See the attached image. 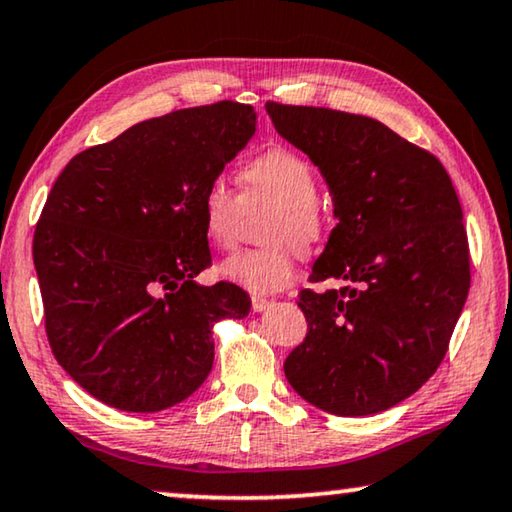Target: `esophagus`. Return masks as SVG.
Listing matches in <instances>:
<instances>
[{
  "instance_id": "1",
  "label": "esophagus",
  "mask_w": 512,
  "mask_h": 512,
  "mask_svg": "<svg viewBox=\"0 0 512 512\" xmlns=\"http://www.w3.org/2000/svg\"><path fill=\"white\" fill-rule=\"evenodd\" d=\"M272 306L270 300H265V297H251V309H254L256 313L261 311H267Z\"/></svg>"
}]
</instances>
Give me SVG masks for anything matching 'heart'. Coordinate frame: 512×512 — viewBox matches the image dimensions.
Here are the masks:
<instances>
[{
  "label": "heart",
  "instance_id": "1",
  "mask_svg": "<svg viewBox=\"0 0 512 512\" xmlns=\"http://www.w3.org/2000/svg\"><path fill=\"white\" fill-rule=\"evenodd\" d=\"M245 194H235L224 178H212L201 192V224L208 240L219 249L233 247L245 208L267 201L277 212L267 217L261 249L238 251L222 261L219 272L235 286L254 295H270L286 288L297 270V244L316 249L327 235V222L316 206L318 180L300 155L274 148L245 164ZM296 244L293 246L292 242Z\"/></svg>",
  "mask_w": 512,
  "mask_h": 512
}]
</instances>
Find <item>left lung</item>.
<instances>
[{
  "label": "left lung",
  "instance_id": "1",
  "mask_svg": "<svg viewBox=\"0 0 512 512\" xmlns=\"http://www.w3.org/2000/svg\"><path fill=\"white\" fill-rule=\"evenodd\" d=\"M274 130L320 169L338 224L302 290L306 338L283 373L336 416L389 410L428 382L469 293L462 208L435 155L368 116L267 102Z\"/></svg>",
  "mask_w": 512,
  "mask_h": 512
}]
</instances>
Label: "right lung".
Returning a JSON list of instances; mask_svg holds the SVG:
<instances>
[{
  "mask_svg": "<svg viewBox=\"0 0 512 512\" xmlns=\"http://www.w3.org/2000/svg\"><path fill=\"white\" fill-rule=\"evenodd\" d=\"M254 132L240 102L180 109L75 155L47 194L34 235L47 341L100 403H183L212 368V325L249 313L235 283L196 277L210 265L201 192Z\"/></svg>",
  "mask_w": 512,
  "mask_h": 512,
  "instance_id": "obj_1",
  "label": "right lung"
}]
</instances>
